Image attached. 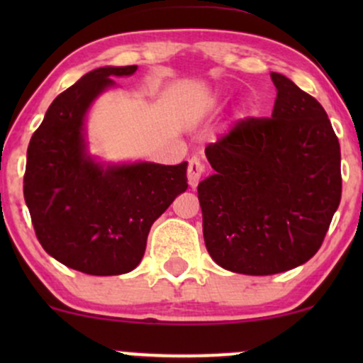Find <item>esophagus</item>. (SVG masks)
<instances>
[{"label": "esophagus", "instance_id": "obj_1", "mask_svg": "<svg viewBox=\"0 0 363 363\" xmlns=\"http://www.w3.org/2000/svg\"><path fill=\"white\" fill-rule=\"evenodd\" d=\"M206 174V165L199 160L198 157H193L189 160V165H187V182H189L191 187L198 186V182L205 177Z\"/></svg>", "mask_w": 363, "mask_h": 363}]
</instances>
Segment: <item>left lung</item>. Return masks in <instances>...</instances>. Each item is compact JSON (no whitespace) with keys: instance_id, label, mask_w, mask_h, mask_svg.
Here are the masks:
<instances>
[{"instance_id":"left-lung-1","label":"left lung","mask_w":363,"mask_h":363,"mask_svg":"<svg viewBox=\"0 0 363 363\" xmlns=\"http://www.w3.org/2000/svg\"><path fill=\"white\" fill-rule=\"evenodd\" d=\"M272 118L240 119L205 150L199 182L211 259L234 273L289 272L319 251L341 199L340 141L326 111L280 73Z\"/></svg>"}]
</instances>
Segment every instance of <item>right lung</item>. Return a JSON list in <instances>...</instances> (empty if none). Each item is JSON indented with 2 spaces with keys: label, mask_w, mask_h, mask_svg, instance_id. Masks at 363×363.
<instances>
[{
  "label": "right lung",
  "mask_w": 363,
  "mask_h": 363,
  "mask_svg": "<svg viewBox=\"0 0 363 363\" xmlns=\"http://www.w3.org/2000/svg\"><path fill=\"white\" fill-rule=\"evenodd\" d=\"M138 66L83 74L54 99L27 150L23 196L44 251L77 272L111 277L140 264L153 222L187 189V162L109 165L86 153L85 114L112 77Z\"/></svg>",
  "instance_id": "obj_1"
}]
</instances>
